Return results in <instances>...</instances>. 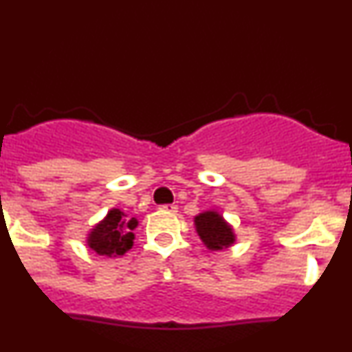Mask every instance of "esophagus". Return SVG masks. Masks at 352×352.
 I'll return each instance as SVG.
<instances>
[{
    "instance_id": "1",
    "label": "esophagus",
    "mask_w": 352,
    "mask_h": 352,
    "mask_svg": "<svg viewBox=\"0 0 352 352\" xmlns=\"http://www.w3.org/2000/svg\"><path fill=\"white\" fill-rule=\"evenodd\" d=\"M160 209L164 210V212H168V214H177V212H179V207H177L175 204H165V206H162Z\"/></svg>"
}]
</instances>
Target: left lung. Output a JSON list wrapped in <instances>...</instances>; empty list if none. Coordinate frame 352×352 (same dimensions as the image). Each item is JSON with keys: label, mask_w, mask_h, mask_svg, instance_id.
<instances>
[{"label": "left lung", "mask_w": 352, "mask_h": 352, "mask_svg": "<svg viewBox=\"0 0 352 352\" xmlns=\"http://www.w3.org/2000/svg\"><path fill=\"white\" fill-rule=\"evenodd\" d=\"M195 231L204 246L210 251L228 250L236 243L234 228L224 219L219 210H204L194 217Z\"/></svg>", "instance_id": "obj_1"}]
</instances>
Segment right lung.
<instances>
[{
	"mask_svg": "<svg viewBox=\"0 0 352 352\" xmlns=\"http://www.w3.org/2000/svg\"><path fill=\"white\" fill-rule=\"evenodd\" d=\"M136 228H138L136 217H128L126 212L113 207L98 224L89 229L86 244L89 250H92L99 256H123L133 248V241H135L133 231Z\"/></svg>",
	"mask_w": 352,
	"mask_h": 352,
	"instance_id": "1",
	"label": "right lung"
}]
</instances>
